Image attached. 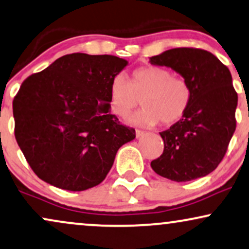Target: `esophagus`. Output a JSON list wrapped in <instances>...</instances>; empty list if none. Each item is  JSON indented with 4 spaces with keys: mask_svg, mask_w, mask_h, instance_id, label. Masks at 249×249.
<instances>
[{
    "mask_svg": "<svg viewBox=\"0 0 249 249\" xmlns=\"http://www.w3.org/2000/svg\"><path fill=\"white\" fill-rule=\"evenodd\" d=\"M135 135H137V138H140L141 135H143V132L140 131V130H137V131H135Z\"/></svg>",
    "mask_w": 249,
    "mask_h": 249,
    "instance_id": "34e87169",
    "label": "esophagus"
}]
</instances>
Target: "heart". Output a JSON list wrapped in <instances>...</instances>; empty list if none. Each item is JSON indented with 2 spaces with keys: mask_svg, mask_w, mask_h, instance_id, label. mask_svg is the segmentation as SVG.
Instances as JSON below:
<instances>
[{
  "mask_svg": "<svg viewBox=\"0 0 249 249\" xmlns=\"http://www.w3.org/2000/svg\"><path fill=\"white\" fill-rule=\"evenodd\" d=\"M110 107L119 117H126L141 103L144 108L128 118L134 125H170L185 115L191 101V87L182 78L161 67L135 70L130 81L117 74L110 83Z\"/></svg>",
  "mask_w": 249,
  "mask_h": 249,
  "instance_id": "b5f03b06",
  "label": "heart"
}]
</instances>
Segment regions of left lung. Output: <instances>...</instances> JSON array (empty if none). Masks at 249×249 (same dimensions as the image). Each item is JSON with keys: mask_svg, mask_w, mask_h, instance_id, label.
Here are the masks:
<instances>
[{"mask_svg": "<svg viewBox=\"0 0 249 249\" xmlns=\"http://www.w3.org/2000/svg\"><path fill=\"white\" fill-rule=\"evenodd\" d=\"M149 62L171 68L191 87L186 112L160 133L164 150L150 165L157 175L178 182L209 175L221 163L235 131L238 95L230 70L212 53L196 48L165 50Z\"/></svg>", "mask_w": 249, "mask_h": 249, "instance_id": "obj_1", "label": "left lung"}]
</instances>
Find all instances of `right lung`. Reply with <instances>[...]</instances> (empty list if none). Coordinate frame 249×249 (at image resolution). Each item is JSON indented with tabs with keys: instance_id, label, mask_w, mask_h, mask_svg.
Here are the masks:
<instances>
[{
	"instance_id": "1",
	"label": "right lung",
	"mask_w": 249,
	"mask_h": 249,
	"mask_svg": "<svg viewBox=\"0 0 249 249\" xmlns=\"http://www.w3.org/2000/svg\"><path fill=\"white\" fill-rule=\"evenodd\" d=\"M128 62L111 55H65L21 84L15 137L43 181L80 192L105 180L134 128L110 114V83Z\"/></svg>"
}]
</instances>
